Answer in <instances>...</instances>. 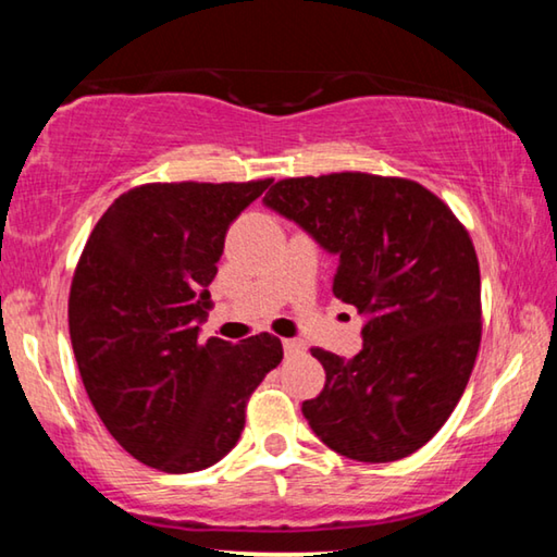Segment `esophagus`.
Returning a JSON list of instances; mask_svg holds the SVG:
<instances>
[{
  "label": "esophagus",
  "mask_w": 557,
  "mask_h": 557,
  "mask_svg": "<svg viewBox=\"0 0 557 557\" xmlns=\"http://www.w3.org/2000/svg\"><path fill=\"white\" fill-rule=\"evenodd\" d=\"M282 348H285L287 356H292V354L305 351V344L297 342V338H285V342H282Z\"/></svg>",
  "instance_id": "34e87169"
}]
</instances>
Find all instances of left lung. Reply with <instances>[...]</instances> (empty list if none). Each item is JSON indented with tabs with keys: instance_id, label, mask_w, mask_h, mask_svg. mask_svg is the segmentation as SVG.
I'll return each instance as SVG.
<instances>
[{
	"instance_id": "1",
	"label": "left lung",
	"mask_w": 557,
	"mask_h": 557,
	"mask_svg": "<svg viewBox=\"0 0 557 557\" xmlns=\"http://www.w3.org/2000/svg\"><path fill=\"white\" fill-rule=\"evenodd\" d=\"M262 201L334 252V295L366 317L363 348L348 361L312 348L326 383L301 403L309 428L356 461L418 451L457 408L482 342V277L467 228L400 176L282 178Z\"/></svg>"
}]
</instances>
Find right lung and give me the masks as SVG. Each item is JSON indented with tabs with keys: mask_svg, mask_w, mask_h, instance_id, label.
Returning <instances> with one entry per match:
<instances>
[{
	"mask_svg": "<svg viewBox=\"0 0 557 557\" xmlns=\"http://www.w3.org/2000/svg\"><path fill=\"white\" fill-rule=\"evenodd\" d=\"M270 182L135 186L83 248L69 297L75 361L102 425L147 467L188 474L223 459L282 361L268 332L199 342L228 225Z\"/></svg>",
	"mask_w": 557,
	"mask_h": 557,
	"instance_id": "1",
	"label": "right lung"
}]
</instances>
